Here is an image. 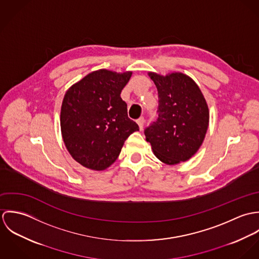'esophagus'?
<instances>
[{
  "label": "esophagus",
  "instance_id": "1",
  "mask_svg": "<svg viewBox=\"0 0 259 259\" xmlns=\"http://www.w3.org/2000/svg\"><path fill=\"white\" fill-rule=\"evenodd\" d=\"M137 122H138V124H139V126H140V130L142 131L143 130V127H144V123H145V118L143 117V116H141L139 119H137Z\"/></svg>",
  "mask_w": 259,
  "mask_h": 259
}]
</instances>
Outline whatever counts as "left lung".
<instances>
[{
    "label": "left lung",
    "mask_w": 259,
    "mask_h": 259,
    "mask_svg": "<svg viewBox=\"0 0 259 259\" xmlns=\"http://www.w3.org/2000/svg\"><path fill=\"white\" fill-rule=\"evenodd\" d=\"M148 75L157 89L158 116L145 130L147 142L162 162L186 161L202 145L208 127L205 99L195 81L183 73Z\"/></svg>",
    "instance_id": "1"
}]
</instances>
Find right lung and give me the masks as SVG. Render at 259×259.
<instances>
[{
    "label": "right lung",
    "instance_id": "right-lung-1",
    "mask_svg": "<svg viewBox=\"0 0 259 259\" xmlns=\"http://www.w3.org/2000/svg\"><path fill=\"white\" fill-rule=\"evenodd\" d=\"M131 76L132 72L99 70L66 93L61 109L62 136L73 158L84 167L108 168L119 155L125 140L139 131L120 98Z\"/></svg>",
    "mask_w": 259,
    "mask_h": 259
}]
</instances>
